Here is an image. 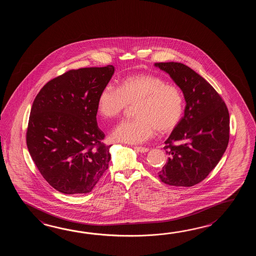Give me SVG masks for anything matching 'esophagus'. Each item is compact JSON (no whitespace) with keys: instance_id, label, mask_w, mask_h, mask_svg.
I'll list each match as a JSON object with an SVG mask.
<instances>
[{"instance_id":"obj_1","label":"esophagus","mask_w":256,"mask_h":256,"mask_svg":"<svg viewBox=\"0 0 256 256\" xmlns=\"http://www.w3.org/2000/svg\"><path fill=\"white\" fill-rule=\"evenodd\" d=\"M134 150H136V151L139 152H146L149 151V149L146 148V147L134 146Z\"/></svg>"}]
</instances>
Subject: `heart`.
I'll use <instances>...</instances> for the list:
<instances>
[{"label": "heart", "mask_w": 256, "mask_h": 256, "mask_svg": "<svg viewBox=\"0 0 256 256\" xmlns=\"http://www.w3.org/2000/svg\"><path fill=\"white\" fill-rule=\"evenodd\" d=\"M132 120L115 127L110 137L115 142L132 144L151 139L156 130L168 132L180 124L184 102L178 88L151 74H136L120 80L118 90L107 85L98 94L97 110L104 118H115L132 105Z\"/></svg>", "instance_id": "b5f03b06"}]
</instances>
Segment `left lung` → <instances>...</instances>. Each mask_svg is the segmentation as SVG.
Returning <instances> with one entry per match:
<instances>
[{
  "mask_svg": "<svg viewBox=\"0 0 256 256\" xmlns=\"http://www.w3.org/2000/svg\"><path fill=\"white\" fill-rule=\"evenodd\" d=\"M154 66L168 74L186 104L184 116L164 142L169 158L159 178L168 185H196L212 171L228 146V109L214 88L190 66L178 62Z\"/></svg>",
  "mask_w": 256,
  "mask_h": 256,
  "instance_id": "left-lung-1",
  "label": "left lung"
}]
</instances>
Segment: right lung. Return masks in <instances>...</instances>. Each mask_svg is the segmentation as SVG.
<instances>
[{
	"mask_svg": "<svg viewBox=\"0 0 256 256\" xmlns=\"http://www.w3.org/2000/svg\"><path fill=\"white\" fill-rule=\"evenodd\" d=\"M114 66L70 70L44 86L34 100L26 132L30 156L44 178L64 194L92 190L109 168L110 148L97 126L98 94Z\"/></svg>",
	"mask_w": 256,
	"mask_h": 256,
	"instance_id": "right-lung-1",
	"label": "right lung"
}]
</instances>
